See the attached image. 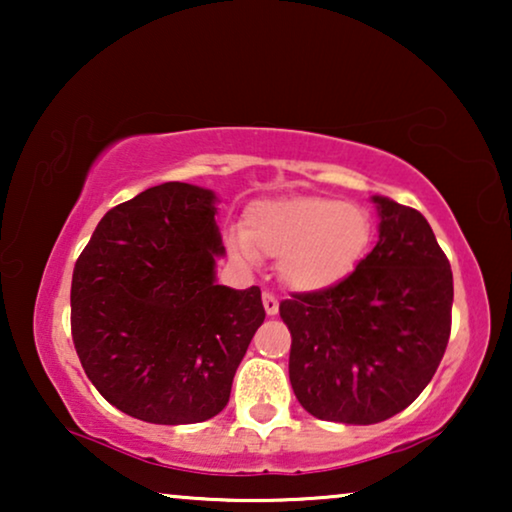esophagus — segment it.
Instances as JSON below:
<instances>
[{"instance_id": "esophagus-1", "label": "esophagus", "mask_w": 512, "mask_h": 512, "mask_svg": "<svg viewBox=\"0 0 512 512\" xmlns=\"http://www.w3.org/2000/svg\"><path fill=\"white\" fill-rule=\"evenodd\" d=\"M263 307H265V314H268V317H275V314L279 312V300L272 296V293H263Z\"/></svg>"}]
</instances>
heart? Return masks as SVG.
Wrapping results in <instances>:
<instances>
[{
	"instance_id": "1",
	"label": "heart",
	"mask_w": 512,
	"mask_h": 512,
	"mask_svg": "<svg viewBox=\"0 0 512 512\" xmlns=\"http://www.w3.org/2000/svg\"><path fill=\"white\" fill-rule=\"evenodd\" d=\"M373 223L363 207L321 195L254 202L242 233L228 235V249L242 263L279 258V277L298 293L333 289L366 256Z\"/></svg>"
}]
</instances>
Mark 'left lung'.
I'll return each mask as SVG.
<instances>
[{"mask_svg":"<svg viewBox=\"0 0 512 512\" xmlns=\"http://www.w3.org/2000/svg\"><path fill=\"white\" fill-rule=\"evenodd\" d=\"M377 244L345 282L279 305L289 380L312 417L377 424L422 394L452 326V270L417 209L373 195Z\"/></svg>","mask_w":512,"mask_h":512,"instance_id":"8db88e82","label":"left lung"}]
</instances>
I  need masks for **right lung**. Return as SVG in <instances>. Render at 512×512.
Segmentation results:
<instances>
[{
    "instance_id": "obj_1",
    "label": "right lung",
    "mask_w": 512,
    "mask_h": 512,
    "mask_svg": "<svg viewBox=\"0 0 512 512\" xmlns=\"http://www.w3.org/2000/svg\"><path fill=\"white\" fill-rule=\"evenodd\" d=\"M216 193L181 181L109 209L72 275V338L95 389L151 424H198L228 405L265 310L261 289L216 282Z\"/></svg>"
}]
</instances>
